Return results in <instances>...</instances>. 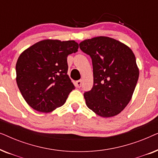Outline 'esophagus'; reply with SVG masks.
Listing matches in <instances>:
<instances>
[{"label": "esophagus", "mask_w": 158, "mask_h": 158, "mask_svg": "<svg viewBox=\"0 0 158 158\" xmlns=\"http://www.w3.org/2000/svg\"><path fill=\"white\" fill-rule=\"evenodd\" d=\"M75 85H76L77 88H81V81H77L75 82Z\"/></svg>", "instance_id": "esophagus-1"}]
</instances>
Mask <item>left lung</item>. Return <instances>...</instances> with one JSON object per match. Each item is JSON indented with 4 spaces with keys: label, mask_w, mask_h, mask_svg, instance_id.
<instances>
[{
    "label": "left lung",
    "mask_w": 158,
    "mask_h": 158,
    "mask_svg": "<svg viewBox=\"0 0 158 158\" xmlns=\"http://www.w3.org/2000/svg\"><path fill=\"white\" fill-rule=\"evenodd\" d=\"M90 55L94 72L92 89L84 94L90 110L101 117L117 115L132 97L139 78L133 52L126 44L108 36H96L79 44Z\"/></svg>",
    "instance_id": "obj_1"
}]
</instances>
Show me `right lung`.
Listing matches in <instances>:
<instances>
[{
    "label": "right lung",
    "mask_w": 158,
    "mask_h": 158,
    "mask_svg": "<svg viewBox=\"0 0 158 158\" xmlns=\"http://www.w3.org/2000/svg\"><path fill=\"white\" fill-rule=\"evenodd\" d=\"M77 49L74 40H44L21 54L16 64V83L32 109L49 113L65 103L75 89L68 75L67 57Z\"/></svg>",
    "instance_id": "right-lung-1"
}]
</instances>
